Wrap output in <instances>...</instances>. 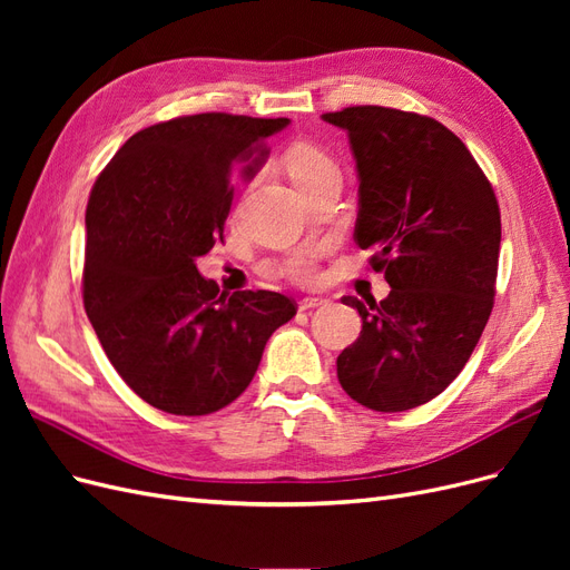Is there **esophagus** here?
Instances as JSON below:
<instances>
[{"label": "esophagus", "mask_w": 570, "mask_h": 570, "mask_svg": "<svg viewBox=\"0 0 570 570\" xmlns=\"http://www.w3.org/2000/svg\"><path fill=\"white\" fill-rule=\"evenodd\" d=\"M323 304H327V299H323V297H304V299H299V312H308V308H316Z\"/></svg>", "instance_id": "1"}]
</instances>
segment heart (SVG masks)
Wrapping results in <instances>:
<instances>
[{"instance_id":"b5f03b06","label":"heart","mask_w":570,"mask_h":570,"mask_svg":"<svg viewBox=\"0 0 570 570\" xmlns=\"http://www.w3.org/2000/svg\"><path fill=\"white\" fill-rule=\"evenodd\" d=\"M331 166L333 161L316 147H297L289 154V176L297 183V187L304 185L306 180L316 178L321 170ZM318 256H321V249L316 247H306V245L295 247L285 254L281 271L295 283H304V285L314 283L318 278Z\"/></svg>"}]
</instances>
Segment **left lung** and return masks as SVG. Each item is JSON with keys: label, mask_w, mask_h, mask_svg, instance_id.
<instances>
[{"label": "left lung", "mask_w": 570, "mask_h": 570, "mask_svg": "<svg viewBox=\"0 0 570 570\" xmlns=\"http://www.w3.org/2000/svg\"><path fill=\"white\" fill-rule=\"evenodd\" d=\"M347 130L358 174L354 239L373 249L390 295L344 297L361 335L337 356V381L373 411L421 406L471 358L494 306L502 216L494 189L440 120L390 107L323 114Z\"/></svg>", "instance_id": "1"}]
</instances>
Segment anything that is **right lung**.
I'll list each match as a JSON object with an SVG mask.
<instances>
[{"mask_svg": "<svg viewBox=\"0 0 570 570\" xmlns=\"http://www.w3.org/2000/svg\"><path fill=\"white\" fill-rule=\"evenodd\" d=\"M287 118L195 114L135 132L85 209L82 304L111 366L154 409L206 416L247 390L297 314L281 292H220L195 258L223 243L230 178L256 176Z\"/></svg>", "mask_w": 570, "mask_h": 570, "instance_id": "right-lung-1", "label": "right lung"}]
</instances>
